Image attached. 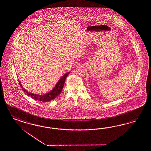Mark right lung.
I'll list each match as a JSON object with an SVG mask.
<instances>
[{
	"instance_id": "1",
	"label": "right lung",
	"mask_w": 151,
	"mask_h": 151,
	"mask_svg": "<svg viewBox=\"0 0 151 151\" xmlns=\"http://www.w3.org/2000/svg\"><path fill=\"white\" fill-rule=\"evenodd\" d=\"M69 74H70V72H68V73L65 74L59 80V81L58 82L57 84L56 85L54 88L52 89L49 93H47L44 94V95H41L32 93H30V92L27 91L26 89L23 88L22 85H21V84L19 82V84L20 85L21 88H22V90H23V91L24 93H26L29 96L31 97V98H32L33 99L35 100L39 101L45 102H48V101L54 100L60 94V93H61V91H62L66 77H67V76Z\"/></svg>"
}]
</instances>
